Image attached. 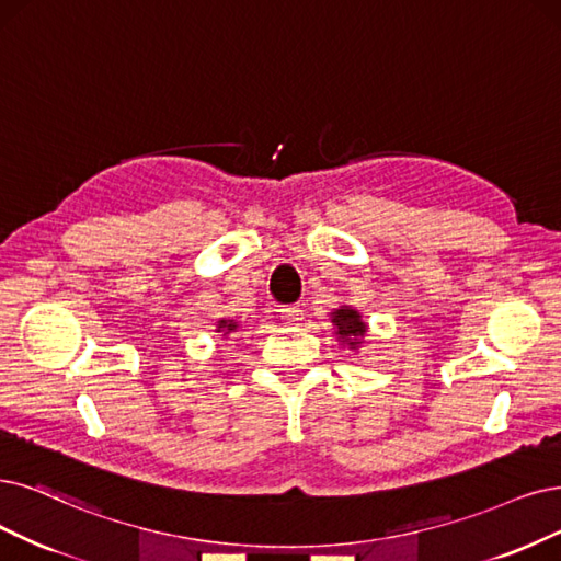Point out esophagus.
Here are the masks:
<instances>
[{
	"mask_svg": "<svg viewBox=\"0 0 561 561\" xmlns=\"http://www.w3.org/2000/svg\"><path fill=\"white\" fill-rule=\"evenodd\" d=\"M279 317H282V321H286V323H296V321L302 319V307H300V305H284V307L279 309Z\"/></svg>",
	"mask_w": 561,
	"mask_h": 561,
	"instance_id": "obj_1",
	"label": "esophagus"
}]
</instances>
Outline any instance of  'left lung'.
<instances>
[{"label": "left lung", "mask_w": 561, "mask_h": 561, "mask_svg": "<svg viewBox=\"0 0 561 561\" xmlns=\"http://www.w3.org/2000/svg\"><path fill=\"white\" fill-rule=\"evenodd\" d=\"M333 323L337 325V335L342 337V342H348V346H356V340L365 335V323L360 321L356 309L351 307H342L333 312Z\"/></svg>", "instance_id": "left-lung-1"}]
</instances>
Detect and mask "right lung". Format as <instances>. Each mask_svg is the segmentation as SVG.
I'll return each instance as SVG.
<instances>
[{"label":"right lung","instance_id":"1","mask_svg":"<svg viewBox=\"0 0 561 561\" xmlns=\"http://www.w3.org/2000/svg\"><path fill=\"white\" fill-rule=\"evenodd\" d=\"M236 328H238V323H233V321H219V330H224V335L233 333Z\"/></svg>","mask_w":561,"mask_h":561}]
</instances>
